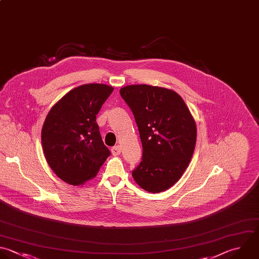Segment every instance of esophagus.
<instances>
[{"instance_id": "esophagus-1", "label": "esophagus", "mask_w": 259, "mask_h": 259, "mask_svg": "<svg viewBox=\"0 0 259 259\" xmlns=\"http://www.w3.org/2000/svg\"><path fill=\"white\" fill-rule=\"evenodd\" d=\"M120 152H121V148H120L119 146H114V147H112V148H111V153H112V155H113V156H117V155H119V154H120Z\"/></svg>"}]
</instances>
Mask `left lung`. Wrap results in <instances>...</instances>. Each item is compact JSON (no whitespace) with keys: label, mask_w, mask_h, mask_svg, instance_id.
Listing matches in <instances>:
<instances>
[{"label":"left lung","mask_w":259,"mask_h":259,"mask_svg":"<svg viewBox=\"0 0 259 259\" xmlns=\"http://www.w3.org/2000/svg\"><path fill=\"white\" fill-rule=\"evenodd\" d=\"M119 92L134 113L143 145L142 161L133 177L146 191H165L189 165L196 143L195 120L171 89L142 84Z\"/></svg>","instance_id":"left-lung-1"}]
</instances>
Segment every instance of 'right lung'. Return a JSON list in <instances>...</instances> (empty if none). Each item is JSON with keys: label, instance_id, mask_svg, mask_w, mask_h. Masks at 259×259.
<instances>
[{"label": "right lung", "instance_id": "add662e5", "mask_svg": "<svg viewBox=\"0 0 259 259\" xmlns=\"http://www.w3.org/2000/svg\"><path fill=\"white\" fill-rule=\"evenodd\" d=\"M105 84H85L63 96L50 110L41 130L44 154L63 181L82 185L93 179L110 155L96 115L112 93Z\"/></svg>", "mask_w": 259, "mask_h": 259}]
</instances>
